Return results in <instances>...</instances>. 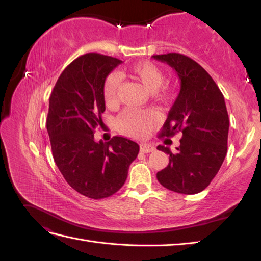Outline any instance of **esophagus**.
<instances>
[{
    "label": "esophagus",
    "instance_id": "1",
    "mask_svg": "<svg viewBox=\"0 0 261 261\" xmlns=\"http://www.w3.org/2000/svg\"><path fill=\"white\" fill-rule=\"evenodd\" d=\"M140 151L144 153L152 152V151H154V147H152L151 145H148V144H143V145H140Z\"/></svg>",
    "mask_w": 261,
    "mask_h": 261
}]
</instances>
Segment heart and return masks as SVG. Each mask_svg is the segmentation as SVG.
<instances>
[{
	"label": "heart",
	"instance_id": "b5f03b06",
	"mask_svg": "<svg viewBox=\"0 0 261 261\" xmlns=\"http://www.w3.org/2000/svg\"><path fill=\"white\" fill-rule=\"evenodd\" d=\"M130 75L152 92L155 100L167 102L173 97V90L169 86H162L164 75L162 70L149 61L138 62L129 68ZM122 80L117 73L110 74L102 87V96L109 109H115L120 101ZM158 117L151 110L126 109L116 118V127L121 133L132 137H143L156 124Z\"/></svg>",
	"mask_w": 261,
	"mask_h": 261
}]
</instances>
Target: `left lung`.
Returning <instances> with one entry per match:
<instances>
[{"label": "left lung", "instance_id": "1", "mask_svg": "<svg viewBox=\"0 0 261 261\" xmlns=\"http://www.w3.org/2000/svg\"><path fill=\"white\" fill-rule=\"evenodd\" d=\"M175 70L180 89L163 124L161 137L180 132L179 147L169 154L168 167L156 173L159 183L172 192L193 195L202 192L217 175L227 151L228 115L222 92L198 63L186 55H152Z\"/></svg>", "mask_w": 261, "mask_h": 261}]
</instances>
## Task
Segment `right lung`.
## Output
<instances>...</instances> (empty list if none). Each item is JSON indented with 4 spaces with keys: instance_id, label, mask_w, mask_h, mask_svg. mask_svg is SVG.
Listing matches in <instances>:
<instances>
[{
    "instance_id": "obj_1",
    "label": "right lung",
    "mask_w": 261,
    "mask_h": 261,
    "mask_svg": "<svg viewBox=\"0 0 261 261\" xmlns=\"http://www.w3.org/2000/svg\"><path fill=\"white\" fill-rule=\"evenodd\" d=\"M121 63L99 53L84 54L63 70L50 96L46 129L55 164L70 187L91 199L115 194L139 152L138 144L124 137L94 140L106 111L102 87Z\"/></svg>"
}]
</instances>
